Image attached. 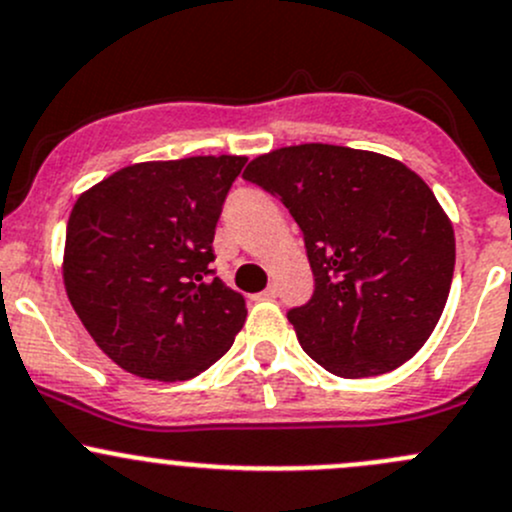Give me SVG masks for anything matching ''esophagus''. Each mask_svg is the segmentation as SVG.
Returning <instances> with one entry per match:
<instances>
[{
	"label": "esophagus",
	"instance_id": "esophagus-1",
	"mask_svg": "<svg viewBox=\"0 0 512 512\" xmlns=\"http://www.w3.org/2000/svg\"><path fill=\"white\" fill-rule=\"evenodd\" d=\"M276 295H278V288L276 286H268L266 291L261 293V298H276Z\"/></svg>",
	"mask_w": 512,
	"mask_h": 512
}]
</instances>
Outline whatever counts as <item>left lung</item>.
Masks as SVG:
<instances>
[{"instance_id":"obj_1","label":"left lung","mask_w":512,"mask_h":512,"mask_svg":"<svg viewBox=\"0 0 512 512\" xmlns=\"http://www.w3.org/2000/svg\"><path fill=\"white\" fill-rule=\"evenodd\" d=\"M244 177L303 231L315 291L288 313L303 350L345 379L412 360L444 313L456 263L429 184L394 157L325 142L258 155Z\"/></svg>"}]
</instances>
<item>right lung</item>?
<instances>
[{"label":"right lung","mask_w":512,"mask_h":512,"mask_svg":"<svg viewBox=\"0 0 512 512\" xmlns=\"http://www.w3.org/2000/svg\"><path fill=\"white\" fill-rule=\"evenodd\" d=\"M244 155L135 162L76 199L63 286L96 345L125 372L184 382L229 352L244 295L212 276V241Z\"/></svg>","instance_id":"obj_1"}]
</instances>
